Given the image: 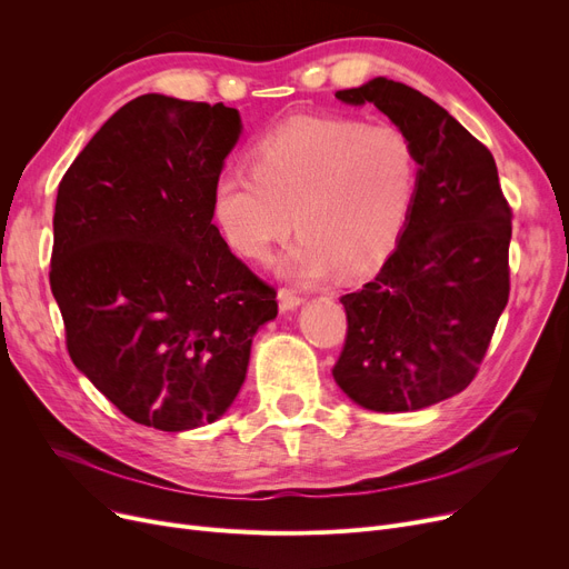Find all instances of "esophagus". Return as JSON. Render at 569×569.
Returning a JSON list of instances; mask_svg holds the SVG:
<instances>
[{
    "mask_svg": "<svg viewBox=\"0 0 569 569\" xmlns=\"http://www.w3.org/2000/svg\"><path fill=\"white\" fill-rule=\"evenodd\" d=\"M279 309L286 313V311H295L297 307L300 305H305V297H300L297 295L295 290H290V288H281L279 290Z\"/></svg>",
    "mask_w": 569,
    "mask_h": 569,
    "instance_id": "esophagus-1",
    "label": "esophagus"
}]
</instances>
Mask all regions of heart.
Returning a JSON list of instances; mask_svg holds the SVG:
<instances>
[{"instance_id":"1","label":"heart","mask_w":569,"mask_h":569,"mask_svg":"<svg viewBox=\"0 0 569 569\" xmlns=\"http://www.w3.org/2000/svg\"><path fill=\"white\" fill-rule=\"evenodd\" d=\"M249 163L251 174L214 179V226L251 262L272 258L297 226L302 234L281 272L307 286L390 258L420 182L415 144L401 129L348 114L292 117L253 142Z\"/></svg>"}]
</instances>
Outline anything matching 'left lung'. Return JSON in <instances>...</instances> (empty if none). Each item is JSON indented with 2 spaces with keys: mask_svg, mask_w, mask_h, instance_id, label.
Listing matches in <instances>:
<instances>
[{
  "mask_svg": "<svg viewBox=\"0 0 569 569\" xmlns=\"http://www.w3.org/2000/svg\"><path fill=\"white\" fill-rule=\"evenodd\" d=\"M337 99L390 117L420 182L395 253L341 297L348 335L332 376L362 408L422 410L463 392L485 360L510 297L512 209L489 149L422 92L373 78Z\"/></svg>",
  "mask_w": 569,
  "mask_h": 569,
  "instance_id": "1",
  "label": "left lung"
}]
</instances>
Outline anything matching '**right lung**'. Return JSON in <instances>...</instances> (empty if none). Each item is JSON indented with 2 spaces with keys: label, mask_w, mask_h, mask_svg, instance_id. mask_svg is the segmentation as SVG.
<instances>
[{
  "label": "right lung",
  "mask_w": 569,
  "mask_h": 569,
  "mask_svg": "<svg viewBox=\"0 0 569 569\" xmlns=\"http://www.w3.org/2000/svg\"><path fill=\"white\" fill-rule=\"evenodd\" d=\"M242 133L223 103L142 94L57 189L50 288L73 365L129 420L212 425L247 378L277 290L212 223V184Z\"/></svg>",
  "instance_id": "1"
}]
</instances>
